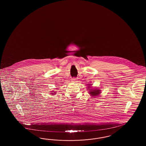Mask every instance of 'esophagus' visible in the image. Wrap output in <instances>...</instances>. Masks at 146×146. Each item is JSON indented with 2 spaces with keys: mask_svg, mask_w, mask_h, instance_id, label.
I'll use <instances>...</instances> for the list:
<instances>
[{
  "mask_svg": "<svg viewBox=\"0 0 146 146\" xmlns=\"http://www.w3.org/2000/svg\"><path fill=\"white\" fill-rule=\"evenodd\" d=\"M72 80L73 81H76V80H77V79H76V78H74H74H73L72 79Z\"/></svg>",
  "mask_w": 146,
  "mask_h": 146,
  "instance_id": "1",
  "label": "esophagus"
}]
</instances>
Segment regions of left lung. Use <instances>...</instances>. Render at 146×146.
Masks as SVG:
<instances>
[{"label":"left lung","mask_w":146,"mask_h":146,"mask_svg":"<svg viewBox=\"0 0 146 146\" xmlns=\"http://www.w3.org/2000/svg\"><path fill=\"white\" fill-rule=\"evenodd\" d=\"M88 87H90V86H88ZM88 88H89L88 87ZM89 90H90V92H89V93L90 94L92 95V96H98V95H99V94H100V90H97V89H94V90H93V89H88Z\"/></svg>","instance_id":"8db88e82"}]
</instances>
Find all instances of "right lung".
<instances>
[{
	"label": "right lung",
	"instance_id": "right-lung-1",
	"mask_svg": "<svg viewBox=\"0 0 146 146\" xmlns=\"http://www.w3.org/2000/svg\"><path fill=\"white\" fill-rule=\"evenodd\" d=\"M52 94H53V93H52Z\"/></svg>",
	"mask_w": 146,
	"mask_h": 146
}]
</instances>
